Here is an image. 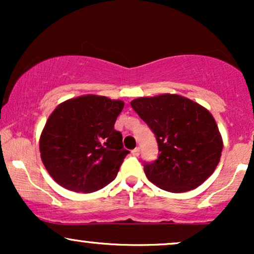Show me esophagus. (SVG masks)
Returning <instances> with one entry per match:
<instances>
[{"instance_id": "1", "label": "esophagus", "mask_w": 254, "mask_h": 254, "mask_svg": "<svg viewBox=\"0 0 254 254\" xmlns=\"http://www.w3.org/2000/svg\"><path fill=\"white\" fill-rule=\"evenodd\" d=\"M131 154H132L133 156H138L139 155V148L137 147V148H135V149L131 150Z\"/></svg>"}]
</instances>
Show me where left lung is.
Listing matches in <instances>:
<instances>
[{
	"label": "left lung",
	"mask_w": 254,
	"mask_h": 254,
	"mask_svg": "<svg viewBox=\"0 0 254 254\" xmlns=\"http://www.w3.org/2000/svg\"><path fill=\"white\" fill-rule=\"evenodd\" d=\"M135 112L156 137L159 156L144 162V173L162 190H193L214 173L223 142L205 107L178 94H161L131 101Z\"/></svg>",
	"instance_id": "1"
}]
</instances>
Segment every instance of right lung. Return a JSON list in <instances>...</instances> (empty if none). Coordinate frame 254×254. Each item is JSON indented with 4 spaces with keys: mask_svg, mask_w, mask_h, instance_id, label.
<instances>
[{
    "mask_svg": "<svg viewBox=\"0 0 254 254\" xmlns=\"http://www.w3.org/2000/svg\"><path fill=\"white\" fill-rule=\"evenodd\" d=\"M122 100L81 95L60 104L42 131L39 149L46 171L57 184L90 193L115 180L129 150L115 123Z\"/></svg>",
    "mask_w": 254,
    "mask_h": 254,
    "instance_id": "1",
    "label": "right lung"
}]
</instances>
